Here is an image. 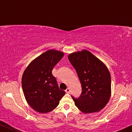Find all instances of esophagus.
<instances>
[{"label":"esophagus","mask_w":132,"mask_h":132,"mask_svg":"<svg viewBox=\"0 0 132 132\" xmlns=\"http://www.w3.org/2000/svg\"><path fill=\"white\" fill-rule=\"evenodd\" d=\"M65 91H66V93H70V88H67V89L65 90Z\"/></svg>","instance_id":"esophagus-1"}]
</instances>
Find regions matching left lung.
<instances>
[{
	"mask_svg": "<svg viewBox=\"0 0 132 132\" xmlns=\"http://www.w3.org/2000/svg\"><path fill=\"white\" fill-rule=\"evenodd\" d=\"M68 59L76 69L82 86L79 98L71 95L75 105L84 113L100 111L111 96V79L109 70L86 50L70 54Z\"/></svg>",
	"mask_w": 132,
	"mask_h": 132,
	"instance_id": "1",
	"label": "left lung"
}]
</instances>
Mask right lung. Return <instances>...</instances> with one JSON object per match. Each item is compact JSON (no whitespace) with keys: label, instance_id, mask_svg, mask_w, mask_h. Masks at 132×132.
Returning a JSON list of instances; mask_svg holds the SVG:
<instances>
[{"label":"right lung","instance_id":"right-lung-1","mask_svg":"<svg viewBox=\"0 0 132 132\" xmlns=\"http://www.w3.org/2000/svg\"><path fill=\"white\" fill-rule=\"evenodd\" d=\"M64 56L59 51L50 50L33 60L22 77V88L27 102L40 113L53 110L65 95L52 75L53 68Z\"/></svg>","mask_w":132,"mask_h":132}]
</instances>
